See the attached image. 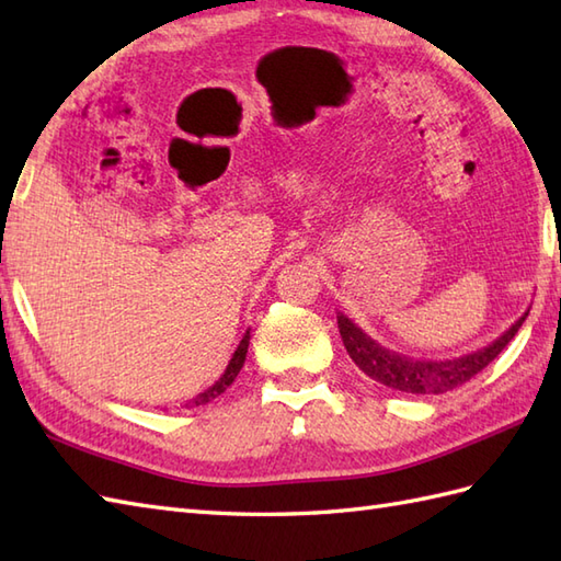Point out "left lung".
Masks as SVG:
<instances>
[{
  "label": "left lung",
  "instance_id": "obj_1",
  "mask_svg": "<svg viewBox=\"0 0 561 561\" xmlns=\"http://www.w3.org/2000/svg\"><path fill=\"white\" fill-rule=\"evenodd\" d=\"M526 318L528 313H523L502 337L486 344L484 350L446 362H420L380 347L376 340L368 337L362 328H356L352 320L342 313H337V328L352 362L359 366L368 378H374L376 383H383L392 390L414 392V396H438V392L468 383V380L472 376H478L486 364H492L496 356L502 354L506 344L516 337V332Z\"/></svg>",
  "mask_w": 561,
  "mask_h": 561
}]
</instances>
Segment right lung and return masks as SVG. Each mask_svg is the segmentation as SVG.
<instances>
[{"instance_id":"1","label":"right lung","mask_w":561,"mask_h":561,"mask_svg":"<svg viewBox=\"0 0 561 561\" xmlns=\"http://www.w3.org/2000/svg\"><path fill=\"white\" fill-rule=\"evenodd\" d=\"M248 342H250V330L245 332L243 335V340H241V344H238V350L233 352V356H231V362H229V366H226V371H224V376L217 380V383L214 386H209L205 392H199L197 398H193L190 400L185 408H197V404H207V402H211L214 398L217 396H221V392L229 388L233 380H236V376H238V371H241L243 368V362H245V354H248Z\"/></svg>"}]
</instances>
